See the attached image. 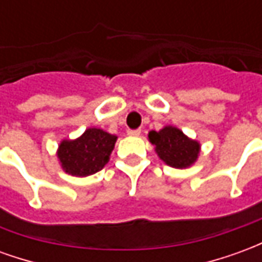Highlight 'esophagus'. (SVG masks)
Returning a JSON list of instances; mask_svg holds the SVG:
<instances>
[{
	"mask_svg": "<svg viewBox=\"0 0 262 262\" xmlns=\"http://www.w3.org/2000/svg\"><path fill=\"white\" fill-rule=\"evenodd\" d=\"M140 133H142L140 129H129V130H127V135H129V136H139Z\"/></svg>",
	"mask_w": 262,
	"mask_h": 262,
	"instance_id": "34e87169",
	"label": "esophagus"
}]
</instances>
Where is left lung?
Segmentation results:
<instances>
[{
  "label": "left lung",
  "mask_w": 262,
  "mask_h": 262,
  "mask_svg": "<svg viewBox=\"0 0 262 262\" xmlns=\"http://www.w3.org/2000/svg\"><path fill=\"white\" fill-rule=\"evenodd\" d=\"M148 140L156 146V153L165 164L174 168H187L196 161L201 144L185 136L174 126H165L160 132L151 130Z\"/></svg>",
  "instance_id": "left-lung-1"
}]
</instances>
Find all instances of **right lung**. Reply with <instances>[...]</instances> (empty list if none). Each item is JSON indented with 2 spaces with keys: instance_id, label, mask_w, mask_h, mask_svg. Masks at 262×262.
Here are the masks:
<instances>
[{
  "instance_id": "right-lung-1",
  "label": "right lung",
  "mask_w": 262,
  "mask_h": 262,
  "mask_svg": "<svg viewBox=\"0 0 262 262\" xmlns=\"http://www.w3.org/2000/svg\"><path fill=\"white\" fill-rule=\"evenodd\" d=\"M116 139L102 129L90 127L75 140H63L57 150L61 168L74 177L95 174L109 161Z\"/></svg>"
}]
</instances>
